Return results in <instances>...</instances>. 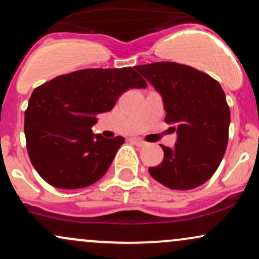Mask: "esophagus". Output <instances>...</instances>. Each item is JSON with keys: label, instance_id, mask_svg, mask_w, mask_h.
<instances>
[{"label": "esophagus", "instance_id": "obj_1", "mask_svg": "<svg viewBox=\"0 0 259 259\" xmlns=\"http://www.w3.org/2000/svg\"><path fill=\"white\" fill-rule=\"evenodd\" d=\"M132 141L134 142V144H136L140 147H142V146H145V145H146V142H145L144 140H141V139H139V138H134V139H132Z\"/></svg>", "mask_w": 259, "mask_h": 259}]
</instances>
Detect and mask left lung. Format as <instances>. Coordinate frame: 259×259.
Returning <instances> with one entry per match:
<instances>
[{
    "label": "left lung",
    "mask_w": 259,
    "mask_h": 259,
    "mask_svg": "<svg viewBox=\"0 0 259 259\" xmlns=\"http://www.w3.org/2000/svg\"><path fill=\"white\" fill-rule=\"evenodd\" d=\"M162 96L165 123L174 124V147L160 145L164 158L148 168L173 190H191L215 173L228 146L230 108L221 84L195 68L173 62L136 65Z\"/></svg>",
    "instance_id": "1"
}]
</instances>
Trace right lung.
<instances>
[{"mask_svg":"<svg viewBox=\"0 0 259 259\" xmlns=\"http://www.w3.org/2000/svg\"><path fill=\"white\" fill-rule=\"evenodd\" d=\"M134 68L82 69L59 75L32 91L24 133L35 170L58 189H81L100 180L125 139L95 135L97 114L112 111L121 94L145 89Z\"/></svg>","mask_w":259,"mask_h":259,"instance_id":"1","label":"right lung"}]
</instances>
